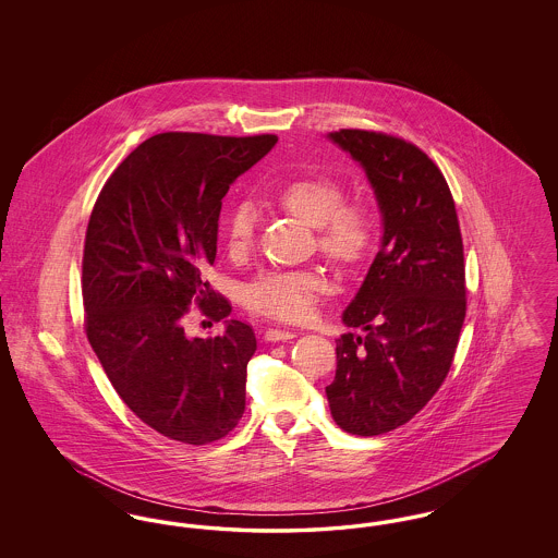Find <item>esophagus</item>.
Returning <instances> with one entry per match:
<instances>
[{
    "label": "esophagus",
    "mask_w": 558,
    "mask_h": 558,
    "mask_svg": "<svg viewBox=\"0 0 558 558\" xmlns=\"http://www.w3.org/2000/svg\"><path fill=\"white\" fill-rule=\"evenodd\" d=\"M296 337L294 330H280V328H269L266 330V341L278 343V341H291Z\"/></svg>",
    "instance_id": "34e87169"
}]
</instances>
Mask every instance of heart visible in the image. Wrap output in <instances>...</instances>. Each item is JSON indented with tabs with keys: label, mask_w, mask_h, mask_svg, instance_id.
Here are the masks:
<instances>
[{
	"label": "heart",
	"mask_w": 558,
	"mask_h": 558,
	"mask_svg": "<svg viewBox=\"0 0 558 558\" xmlns=\"http://www.w3.org/2000/svg\"><path fill=\"white\" fill-rule=\"evenodd\" d=\"M282 209L318 228L322 253L337 264H355L364 257L372 240V217L362 205H343V187L324 175L299 178L280 190ZM257 209L240 201L226 219L230 251L242 253L253 244ZM328 291V280L316 269H269L246 289V307L266 318L305 322L316 312L319 294Z\"/></svg>",
	"instance_id": "heart-1"
}]
</instances>
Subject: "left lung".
I'll use <instances>...</instances> for the list:
<instances>
[{"mask_svg": "<svg viewBox=\"0 0 558 558\" xmlns=\"http://www.w3.org/2000/svg\"><path fill=\"white\" fill-rule=\"evenodd\" d=\"M371 182L383 236L343 312L337 374L326 387L335 423L372 437L405 425L450 372L466 314L464 253L450 187L414 144L385 133H328Z\"/></svg>", "mask_w": 558, "mask_h": 558, "instance_id": "1", "label": "left lung"}]
</instances>
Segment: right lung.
<instances>
[{
  "mask_svg": "<svg viewBox=\"0 0 558 558\" xmlns=\"http://www.w3.org/2000/svg\"><path fill=\"white\" fill-rule=\"evenodd\" d=\"M276 142L153 135L108 178L89 217L81 278L87 341L119 398L169 439L205 446L242 418L255 332L228 319L232 307L203 269L217 255L221 198ZM190 302L223 320L225 335L187 338L181 319Z\"/></svg>",
  "mask_w": 558,
  "mask_h": 558,
  "instance_id": "right-lung-1",
  "label": "right lung"
}]
</instances>
